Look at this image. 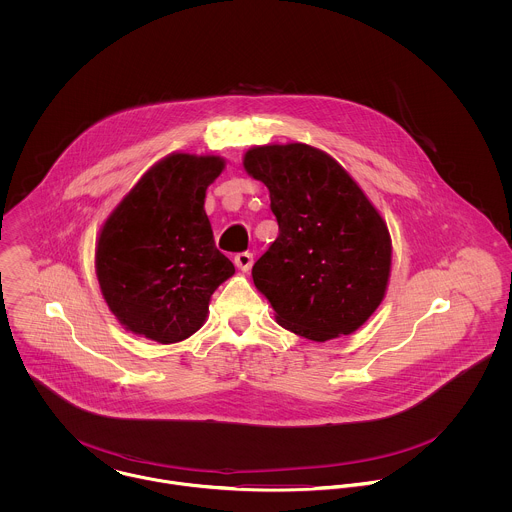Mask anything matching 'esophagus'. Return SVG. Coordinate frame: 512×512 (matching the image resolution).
I'll list each match as a JSON object with an SVG mask.
<instances>
[{"label": "esophagus", "mask_w": 512, "mask_h": 512, "mask_svg": "<svg viewBox=\"0 0 512 512\" xmlns=\"http://www.w3.org/2000/svg\"><path fill=\"white\" fill-rule=\"evenodd\" d=\"M234 264H236V268H238V270L248 272V270L252 268V264H254V256H252V252H238V254L234 256Z\"/></svg>", "instance_id": "34e87169"}]
</instances>
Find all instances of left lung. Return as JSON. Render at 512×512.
<instances>
[{
	"label": "left lung",
	"instance_id": "8db88e82",
	"mask_svg": "<svg viewBox=\"0 0 512 512\" xmlns=\"http://www.w3.org/2000/svg\"><path fill=\"white\" fill-rule=\"evenodd\" d=\"M244 169L268 187L280 228L252 268L278 323L317 343L357 331L386 292V222L351 175L315 147H252Z\"/></svg>",
	"mask_w": 512,
	"mask_h": 512
}]
</instances>
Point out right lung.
Instances as JSON below:
<instances>
[{"label":"right lung","instance_id":"right-lung-1","mask_svg":"<svg viewBox=\"0 0 512 512\" xmlns=\"http://www.w3.org/2000/svg\"><path fill=\"white\" fill-rule=\"evenodd\" d=\"M224 161L173 153L153 165L116 207L96 246V276L126 329L157 343L193 335L209 299L234 274L205 213Z\"/></svg>","mask_w":512,"mask_h":512}]
</instances>
